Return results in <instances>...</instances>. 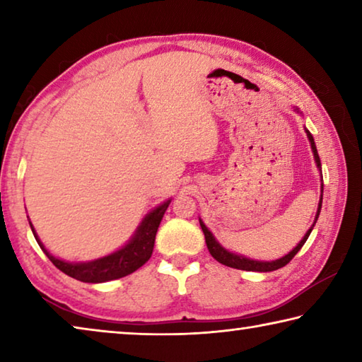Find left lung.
Wrapping results in <instances>:
<instances>
[{"label":"left lung","instance_id":"left-lung-1","mask_svg":"<svg viewBox=\"0 0 362 362\" xmlns=\"http://www.w3.org/2000/svg\"><path fill=\"white\" fill-rule=\"evenodd\" d=\"M306 136H308L310 139V144H311V150H313V155H315V161L317 164V168H321V159H320V155H317V150H316V145H315V139L311 134L306 131ZM321 193H322V188H321ZM321 203H322V194H321V201H320V207H317V214H316V218H315V223L317 217H320V212H321ZM315 223L311 225V228L306 231V235L303 236V240L300 241L297 244L296 249H292L289 254L284 255L283 259L279 260H274V262H257V260H250V259H246V257H241V255H236V254H231L228 252V250H225L220 244L214 240L212 233L206 228V225L201 222L199 220V225L201 228H203V233H204V238H206V244H207V249H209L211 255L216 259L217 262L222 263V265H226V267H231V268H238V269H246V272H262V273H267V272H274V269H279L286 267L287 263H289L293 257H296V254L298 252L300 249H302L303 244L306 243V240H308L310 233L311 230H313Z\"/></svg>","mask_w":362,"mask_h":362}]
</instances>
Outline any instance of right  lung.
I'll return each instance as SVG.
<instances>
[{
  "mask_svg": "<svg viewBox=\"0 0 362 362\" xmlns=\"http://www.w3.org/2000/svg\"><path fill=\"white\" fill-rule=\"evenodd\" d=\"M170 201L158 206L155 211L150 212L145 217L142 225L139 226V230L129 244H126L124 247L116 250L115 254L103 257V259L88 262V263H69L64 260H59L56 257L51 255L45 249V246L40 243L38 236L32 226V231L38 241L40 247L45 250L47 259L56 265L60 272L69 274V276L75 278L83 283H105V281L119 279L122 276H127L139 269L142 265H145L153 252V246H155V238L158 226L161 223L164 212H166Z\"/></svg>",
  "mask_w": 362,
  "mask_h": 362,
  "instance_id": "1",
  "label": "right lung"
}]
</instances>
